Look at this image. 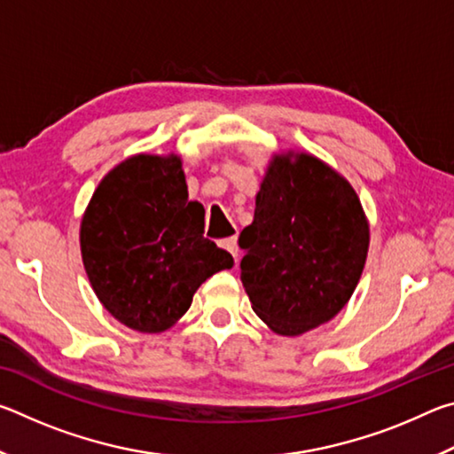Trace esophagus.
<instances>
[{
	"label": "esophagus",
	"mask_w": 454,
	"mask_h": 454,
	"mask_svg": "<svg viewBox=\"0 0 454 454\" xmlns=\"http://www.w3.org/2000/svg\"><path fill=\"white\" fill-rule=\"evenodd\" d=\"M220 248L228 250L230 254H232L234 258L238 256V238L236 236H230V238H224V240H220Z\"/></svg>",
	"instance_id": "1"
}]
</instances>
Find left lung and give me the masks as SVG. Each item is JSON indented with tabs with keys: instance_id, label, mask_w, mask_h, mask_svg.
Masks as SVG:
<instances>
[{
	"instance_id": "8db88e82",
	"label": "left lung",
	"mask_w": 454,
	"mask_h": 454,
	"mask_svg": "<svg viewBox=\"0 0 454 454\" xmlns=\"http://www.w3.org/2000/svg\"><path fill=\"white\" fill-rule=\"evenodd\" d=\"M242 284L260 320L301 336L333 320L363 276L371 228L344 176L306 152L274 153L240 234Z\"/></svg>"
}]
</instances>
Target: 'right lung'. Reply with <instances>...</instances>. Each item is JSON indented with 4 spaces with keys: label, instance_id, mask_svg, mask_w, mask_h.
<instances>
[{
    "label": "right lung",
    "instance_id": "add662e5",
    "mask_svg": "<svg viewBox=\"0 0 454 454\" xmlns=\"http://www.w3.org/2000/svg\"><path fill=\"white\" fill-rule=\"evenodd\" d=\"M80 248L104 309L148 334L172 328L202 282L234 266L204 238V206L188 198L178 153H136L114 166L83 212Z\"/></svg>",
    "mask_w": 454,
    "mask_h": 454
}]
</instances>
